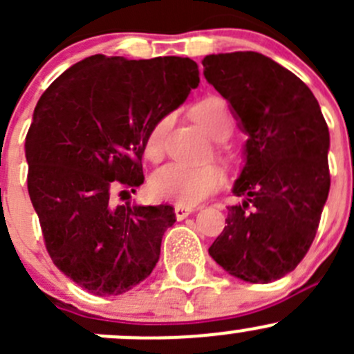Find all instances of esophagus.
<instances>
[{"label": "esophagus", "instance_id": "34e87169", "mask_svg": "<svg viewBox=\"0 0 354 354\" xmlns=\"http://www.w3.org/2000/svg\"><path fill=\"white\" fill-rule=\"evenodd\" d=\"M194 207H183V205H176L174 207V214H176V219L181 221L185 219V217L190 216L192 212H194Z\"/></svg>", "mask_w": 354, "mask_h": 354}]
</instances>
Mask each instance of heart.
I'll return each mask as SVG.
<instances>
[{
    "label": "heart",
    "mask_w": 354,
    "mask_h": 354,
    "mask_svg": "<svg viewBox=\"0 0 354 354\" xmlns=\"http://www.w3.org/2000/svg\"><path fill=\"white\" fill-rule=\"evenodd\" d=\"M192 116L207 133L216 140H226L233 131V116L223 97L210 95L202 99L192 109ZM171 114H164L147 131L144 142V156L151 162L162 157L164 140L171 127ZM226 181V174L216 164L202 167H188L183 164H167L151 178L149 192L156 200L173 202L183 207H194L216 194Z\"/></svg>",
    "instance_id": "1"
}]
</instances>
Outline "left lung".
I'll return each instance as SVG.
<instances>
[{"mask_svg": "<svg viewBox=\"0 0 354 354\" xmlns=\"http://www.w3.org/2000/svg\"><path fill=\"white\" fill-rule=\"evenodd\" d=\"M203 75L248 133L226 226L209 248L231 276L272 283L296 269L319 230L330 188L329 128L295 73L253 51L209 55Z\"/></svg>", "mask_w": 354, "mask_h": 354, "instance_id": "left-lung-1", "label": "left lung"}]
</instances>
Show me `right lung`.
<instances>
[{
	"label": "right lung",
	"mask_w": 354,
	"mask_h": 354,
	"mask_svg": "<svg viewBox=\"0 0 354 354\" xmlns=\"http://www.w3.org/2000/svg\"><path fill=\"white\" fill-rule=\"evenodd\" d=\"M198 82L190 58L94 55L39 99L25 138L28 195L55 266L92 295H123L156 267L174 209L114 205L111 194L144 183L147 131Z\"/></svg>",
	"instance_id": "add662e5"
}]
</instances>
